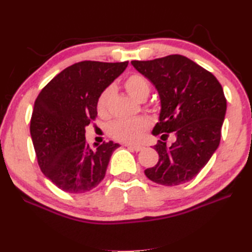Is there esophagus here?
<instances>
[{
  "mask_svg": "<svg viewBox=\"0 0 252 252\" xmlns=\"http://www.w3.org/2000/svg\"><path fill=\"white\" fill-rule=\"evenodd\" d=\"M126 148H129V149H131V150L135 151V152H140V151H142V150L144 149V146H142V145H132V144H126Z\"/></svg>",
  "mask_w": 252,
  "mask_h": 252,
  "instance_id": "1",
  "label": "esophagus"
}]
</instances>
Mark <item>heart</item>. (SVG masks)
I'll return each mask as SVG.
<instances>
[{"label":"heart","mask_w":252,"mask_h":252,"mask_svg":"<svg viewBox=\"0 0 252 252\" xmlns=\"http://www.w3.org/2000/svg\"><path fill=\"white\" fill-rule=\"evenodd\" d=\"M125 88L132 97L143 101L150 94V84L143 76L132 74L126 77ZM113 98V88L108 87L100 94L97 101L99 116L106 118L110 113V106ZM150 129V121L146 118H136L133 120L116 121L111 126V135L114 139L125 143H138L144 138L146 131Z\"/></svg>","instance_id":"b5f03b06"}]
</instances>
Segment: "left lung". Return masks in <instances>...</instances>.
Returning <instances> with one entry per match:
<instances>
[{
  "mask_svg": "<svg viewBox=\"0 0 252 252\" xmlns=\"http://www.w3.org/2000/svg\"><path fill=\"white\" fill-rule=\"evenodd\" d=\"M136 70L158 89L159 120L153 134H162L154 149L158 162L144 171L149 180L164 186L189 182L207 164L221 136L227 101L212 72L182 55L153 61H132ZM174 132L177 141L166 147L162 139Z\"/></svg>",
  "mask_w": 252,
  "mask_h": 252,
  "instance_id": "1",
  "label": "left lung"
}]
</instances>
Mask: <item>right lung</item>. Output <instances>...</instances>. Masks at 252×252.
I'll use <instances>...</instances> for the list:
<instances>
[{
    "mask_svg": "<svg viewBox=\"0 0 252 252\" xmlns=\"http://www.w3.org/2000/svg\"><path fill=\"white\" fill-rule=\"evenodd\" d=\"M127 63H76L55 76L35 100L30 130L38 165L66 193L81 194L97 187L120 146L109 141L93 149L85 133L97 117L100 94Z\"/></svg>",
    "mask_w": 252,
    "mask_h": 252,
    "instance_id": "obj_1",
    "label": "right lung"
}]
</instances>
